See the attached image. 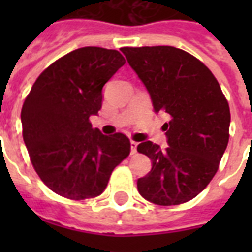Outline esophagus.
Instances as JSON below:
<instances>
[{"label": "esophagus", "mask_w": 252, "mask_h": 252, "mask_svg": "<svg viewBox=\"0 0 252 252\" xmlns=\"http://www.w3.org/2000/svg\"><path fill=\"white\" fill-rule=\"evenodd\" d=\"M137 142L136 141H130V153L134 154L136 152H137Z\"/></svg>", "instance_id": "1"}]
</instances>
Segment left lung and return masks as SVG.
Instances as JSON below:
<instances>
[{
    "instance_id": "obj_1",
    "label": "left lung",
    "mask_w": 252,
    "mask_h": 252,
    "mask_svg": "<svg viewBox=\"0 0 252 252\" xmlns=\"http://www.w3.org/2000/svg\"><path fill=\"white\" fill-rule=\"evenodd\" d=\"M149 91L154 111L167 112L168 146L141 142L152 170L137 180L140 195L157 205L187 203L207 187L229 142L230 110L213 73L183 49L157 45L120 49Z\"/></svg>"
}]
</instances>
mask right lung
Returning <instances> with one entry per match:
<instances>
[{
  "label": "right lung",
  "mask_w": 252,
  "mask_h": 252,
  "mask_svg": "<svg viewBox=\"0 0 252 252\" xmlns=\"http://www.w3.org/2000/svg\"><path fill=\"white\" fill-rule=\"evenodd\" d=\"M126 64L120 52L100 47L72 51L35 81L22 107L23 141L43 183L66 199L102 193L114 168L129 156V138L91 126L102 89Z\"/></svg>",
  "instance_id": "add662e5"
}]
</instances>
